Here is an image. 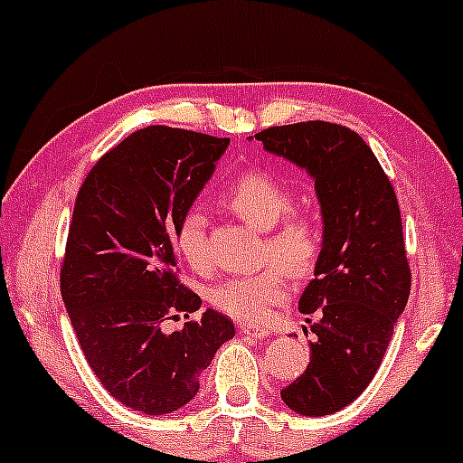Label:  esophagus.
Listing matches in <instances>:
<instances>
[{
	"label": "esophagus",
	"instance_id": "obj_1",
	"mask_svg": "<svg viewBox=\"0 0 463 463\" xmlns=\"http://www.w3.org/2000/svg\"><path fill=\"white\" fill-rule=\"evenodd\" d=\"M240 334H243V336H248L250 340H266L268 336H270V332H268V329L250 327V325H241Z\"/></svg>",
	"mask_w": 463,
	"mask_h": 463
}]
</instances>
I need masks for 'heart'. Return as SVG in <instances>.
<instances>
[{
  "mask_svg": "<svg viewBox=\"0 0 463 463\" xmlns=\"http://www.w3.org/2000/svg\"><path fill=\"white\" fill-rule=\"evenodd\" d=\"M222 202L243 222L266 231L268 252L287 270L297 277L312 270L321 255V223L309 211H288L292 186L286 180L272 171L248 169L223 189ZM206 226L204 211L191 206L175 231L177 250L195 270L208 266ZM288 297V274L279 266H270L261 272L226 279L211 289L208 298L235 321L263 323Z\"/></svg>",
  "mask_w": 463,
  "mask_h": 463,
  "instance_id": "obj_1",
  "label": "heart"
}]
</instances>
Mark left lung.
<instances>
[{"instance_id": "8db88e82", "label": "left lung", "mask_w": 463, "mask_h": 463, "mask_svg": "<svg viewBox=\"0 0 463 463\" xmlns=\"http://www.w3.org/2000/svg\"><path fill=\"white\" fill-rule=\"evenodd\" d=\"M255 140L306 169L321 204V255L298 298L301 314L314 317L317 338L307 369L281 398L294 413L323 418L369 387L409 301L398 197L367 142L343 125L270 127Z\"/></svg>"}]
</instances>
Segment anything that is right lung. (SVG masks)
<instances>
[{
	"mask_svg": "<svg viewBox=\"0 0 463 463\" xmlns=\"http://www.w3.org/2000/svg\"><path fill=\"white\" fill-rule=\"evenodd\" d=\"M228 138L145 127L108 151L74 202L61 297L91 372L118 402L145 415L174 413L200 391V373L235 336L228 317L162 332L202 298L177 281L175 231Z\"/></svg>",
	"mask_w": 463,
	"mask_h": 463,
	"instance_id": "1",
	"label": "right lung"
}]
</instances>
